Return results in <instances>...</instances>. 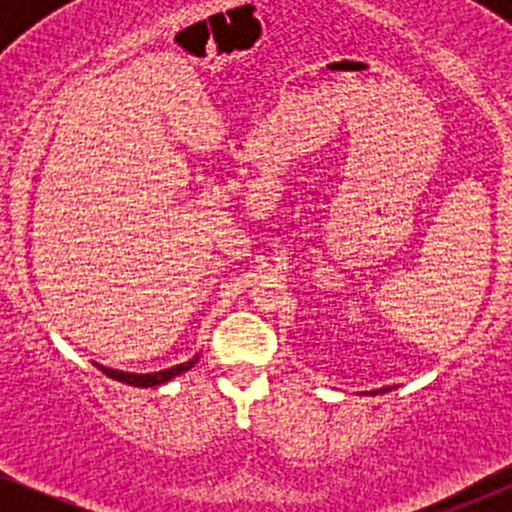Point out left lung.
<instances>
[{"label":"left lung","instance_id":"8db88e82","mask_svg":"<svg viewBox=\"0 0 512 512\" xmlns=\"http://www.w3.org/2000/svg\"><path fill=\"white\" fill-rule=\"evenodd\" d=\"M363 395H368V392H363ZM370 395H375V392H370Z\"/></svg>","mask_w":512,"mask_h":512}]
</instances>
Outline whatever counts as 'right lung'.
Returning a JSON list of instances; mask_svg holds the SVG:
<instances>
[{"label": "right lung", "instance_id": "right-lung-1", "mask_svg": "<svg viewBox=\"0 0 512 512\" xmlns=\"http://www.w3.org/2000/svg\"><path fill=\"white\" fill-rule=\"evenodd\" d=\"M199 361V354L195 358H190V361L180 363V366H173V368H166V370H158V373H125V370H113V368H105V366H96L103 370L108 378L113 380H120V383H127L132 387H156V385H163L168 383V380H173L175 375L185 373V370H190L195 363Z\"/></svg>", "mask_w": 512, "mask_h": 512}]
</instances>
